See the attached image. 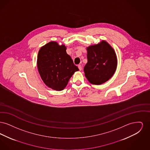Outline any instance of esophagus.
Here are the masks:
<instances>
[{
	"label": "esophagus",
	"mask_w": 150,
	"mask_h": 150,
	"mask_svg": "<svg viewBox=\"0 0 150 150\" xmlns=\"http://www.w3.org/2000/svg\"><path fill=\"white\" fill-rule=\"evenodd\" d=\"M78 68L80 71H81L82 70V66L81 64H79L78 65Z\"/></svg>",
	"instance_id": "1"
}]
</instances>
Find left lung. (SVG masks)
Returning a JSON list of instances; mask_svg holds the SVG:
<instances>
[{
    "instance_id": "8db88e82",
    "label": "left lung",
    "mask_w": 150,
    "mask_h": 150,
    "mask_svg": "<svg viewBox=\"0 0 150 150\" xmlns=\"http://www.w3.org/2000/svg\"><path fill=\"white\" fill-rule=\"evenodd\" d=\"M88 62L84 68L90 83L100 85L108 81L116 71L117 59L114 48L105 40L86 47Z\"/></svg>"
}]
</instances>
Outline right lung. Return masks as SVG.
<instances>
[{
    "mask_svg": "<svg viewBox=\"0 0 150 150\" xmlns=\"http://www.w3.org/2000/svg\"><path fill=\"white\" fill-rule=\"evenodd\" d=\"M37 67L44 84L57 91L64 89L72 75L79 71L66 53V47L54 41L47 43L39 50Z\"/></svg>",
    "mask_w": 150,
    "mask_h": 150,
    "instance_id": "obj_1",
    "label": "right lung"
}]
</instances>
